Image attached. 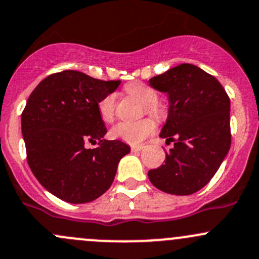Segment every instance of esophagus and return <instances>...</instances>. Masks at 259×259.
Instances as JSON below:
<instances>
[{
  "label": "esophagus",
  "instance_id": "obj_1",
  "mask_svg": "<svg viewBox=\"0 0 259 259\" xmlns=\"http://www.w3.org/2000/svg\"><path fill=\"white\" fill-rule=\"evenodd\" d=\"M143 149V146H132L131 147V151L132 152H140Z\"/></svg>",
  "mask_w": 259,
  "mask_h": 259
}]
</instances>
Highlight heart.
<instances>
[{
  "label": "heart",
  "mask_w": 259,
  "mask_h": 259,
  "mask_svg": "<svg viewBox=\"0 0 259 259\" xmlns=\"http://www.w3.org/2000/svg\"><path fill=\"white\" fill-rule=\"evenodd\" d=\"M124 91L136 97L144 105V110L148 115L160 121L165 115L162 105L158 104V94L143 82H131L124 86ZM116 111V95L108 94L99 102V112L101 118L106 122L113 121ZM155 130V123L152 118L147 117L137 122H119L111 130V137L121 140L128 144H140L151 136Z\"/></svg>",
  "instance_id": "1"
}]
</instances>
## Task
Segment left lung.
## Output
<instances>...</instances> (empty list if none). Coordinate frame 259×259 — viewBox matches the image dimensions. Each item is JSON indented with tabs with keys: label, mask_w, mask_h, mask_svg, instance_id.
<instances>
[{
	"label": "left lung",
	"mask_w": 259,
	"mask_h": 259,
	"mask_svg": "<svg viewBox=\"0 0 259 259\" xmlns=\"http://www.w3.org/2000/svg\"><path fill=\"white\" fill-rule=\"evenodd\" d=\"M149 85L168 94V118L160 137L174 147L148 178L164 193L190 195L210 182L229 153L230 97L215 76L193 64L169 69L152 77Z\"/></svg>",
	"instance_id": "left-lung-1"
}]
</instances>
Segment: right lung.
<instances>
[{
	"label": "right lung",
	"instance_id": "add662e5",
	"mask_svg": "<svg viewBox=\"0 0 259 259\" xmlns=\"http://www.w3.org/2000/svg\"><path fill=\"white\" fill-rule=\"evenodd\" d=\"M119 82L64 70L41 80L27 100L22 112L27 162L38 182L64 201L84 204L101 196L131 151L122 141L104 140L107 130L99 112L100 100ZM86 143L99 146L88 150Z\"/></svg>",
	"mask_w": 259,
	"mask_h": 259
}]
</instances>
